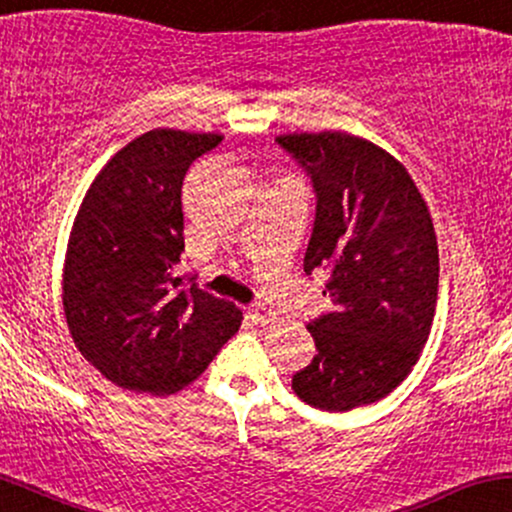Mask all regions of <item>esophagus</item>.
I'll return each instance as SVG.
<instances>
[{"mask_svg": "<svg viewBox=\"0 0 512 512\" xmlns=\"http://www.w3.org/2000/svg\"><path fill=\"white\" fill-rule=\"evenodd\" d=\"M246 314H249V317L254 319L256 324H261V326L271 324V321L275 319V314L268 307H263V304H254V307L246 309Z\"/></svg>", "mask_w": 512, "mask_h": 512, "instance_id": "1", "label": "esophagus"}]
</instances>
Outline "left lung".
Listing matches in <instances>:
<instances>
[{
    "instance_id": "8db88e82",
    "label": "left lung",
    "mask_w": 512,
    "mask_h": 512,
    "mask_svg": "<svg viewBox=\"0 0 512 512\" xmlns=\"http://www.w3.org/2000/svg\"><path fill=\"white\" fill-rule=\"evenodd\" d=\"M278 142L312 176L317 220L304 271L326 268L333 312L307 324L317 355L292 377L304 404L350 411L409 377L433 329L438 239L399 159L348 132H287Z\"/></svg>"
}]
</instances>
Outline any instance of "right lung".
Returning a JSON list of instances; mask_svg holds the SVG:
<instances>
[{
    "label": "right lung",
    "mask_w": 512,
    "mask_h": 512,
    "mask_svg": "<svg viewBox=\"0 0 512 512\" xmlns=\"http://www.w3.org/2000/svg\"><path fill=\"white\" fill-rule=\"evenodd\" d=\"M217 132L157 128L91 181L67 241L62 307L74 346L106 380L169 396L198 380L239 331L241 309L176 275L183 176Z\"/></svg>",
    "instance_id": "right-lung-1"
}]
</instances>
